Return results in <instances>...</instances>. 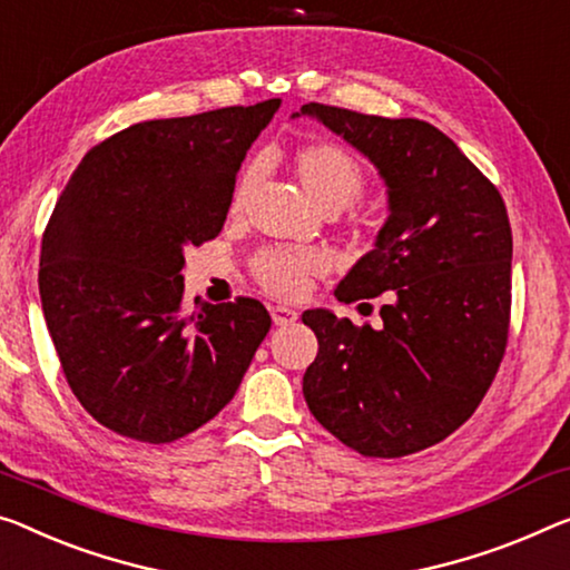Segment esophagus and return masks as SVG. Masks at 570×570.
<instances>
[{"mask_svg":"<svg viewBox=\"0 0 570 570\" xmlns=\"http://www.w3.org/2000/svg\"><path fill=\"white\" fill-rule=\"evenodd\" d=\"M269 313H273L275 326H291V323L297 321V311L285 308V305H273V308H269Z\"/></svg>","mask_w":570,"mask_h":570,"instance_id":"obj_1","label":"esophagus"}]
</instances>
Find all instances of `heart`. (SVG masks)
Wrapping results in <instances>:
<instances>
[{"instance_id": "1", "label": "heart", "mask_w": 570, "mask_h": 570, "mask_svg": "<svg viewBox=\"0 0 570 570\" xmlns=\"http://www.w3.org/2000/svg\"><path fill=\"white\" fill-rule=\"evenodd\" d=\"M295 178L321 212H344L364 194L366 173L358 157L344 145L331 139H313L297 145L291 153ZM257 180V165H247L236 178L232 208L236 212L247 198L252 183ZM321 269L318 255L293 249H265L255 259V277L267 293L277 297H295L305 291V283Z\"/></svg>"}]
</instances>
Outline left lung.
Returning a JSON list of instances; mask_svg holds the SVG:
<instances>
[{
    "label": "left lung",
    "mask_w": 570,
    "mask_h": 570,
    "mask_svg": "<svg viewBox=\"0 0 570 570\" xmlns=\"http://www.w3.org/2000/svg\"><path fill=\"white\" fill-rule=\"evenodd\" d=\"M301 114L370 157L390 206L374 249L336 287L341 303L387 293L382 326L305 311L318 356L303 395L348 449L407 456L466 423L499 370L512 305L510 218L494 183L428 121L315 101Z\"/></svg>",
    "instance_id": "1"
}]
</instances>
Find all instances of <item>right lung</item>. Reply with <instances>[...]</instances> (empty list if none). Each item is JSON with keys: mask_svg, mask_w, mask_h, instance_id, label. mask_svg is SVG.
Segmentation results:
<instances>
[{"mask_svg": "<svg viewBox=\"0 0 570 570\" xmlns=\"http://www.w3.org/2000/svg\"><path fill=\"white\" fill-rule=\"evenodd\" d=\"M279 99L139 121L91 147L42 234L40 301L68 387L109 431L173 443L218 415L269 331L255 297L183 308V249L214 239ZM198 303V301H196Z\"/></svg>", "mask_w": 570, "mask_h": 570, "instance_id": "right-lung-1", "label": "right lung"}]
</instances>
